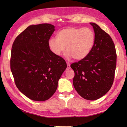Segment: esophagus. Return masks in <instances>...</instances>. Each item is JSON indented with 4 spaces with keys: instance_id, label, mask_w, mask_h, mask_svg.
<instances>
[{
    "instance_id": "obj_1",
    "label": "esophagus",
    "mask_w": 127,
    "mask_h": 127,
    "mask_svg": "<svg viewBox=\"0 0 127 127\" xmlns=\"http://www.w3.org/2000/svg\"><path fill=\"white\" fill-rule=\"evenodd\" d=\"M67 63V68H66V70H69L70 69V64L69 63V62H66Z\"/></svg>"
}]
</instances>
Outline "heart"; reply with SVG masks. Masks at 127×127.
Returning <instances> with one entry per match:
<instances>
[{
    "instance_id": "obj_1",
    "label": "heart",
    "mask_w": 127,
    "mask_h": 127,
    "mask_svg": "<svg viewBox=\"0 0 127 127\" xmlns=\"http://www.w3.org/2000/svg\"><path fill=\"white\" fill-rule=\"evenodd\" d=\"M95 34L90 28L69 27L59 32L57 37L48 40V47L53 54L60 56L66 49L68 58L81 60L90 53L95 41Z\"/></svg>"
}]
</instances>
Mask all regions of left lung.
Listing matches in <instances>:
<instances>
[{
    "mask_svg": "<svg viewBox=\"0 0 127 127\" xmlns=\"http://www.w3.org/2000/svg\"><path fill=\"white\" fill-rule=\"evenodd\" d=\"M95 41L89 55L70 65L75 76L73 85L79 95L88 100L104 95L112 87L116 67L117 55L111 36L94 23H90Z\"/></svg>",
    "mask_w": 127,
    "mask_h": 127,
    "instance_id": "8db88e82",
    "label": "left lung"
}]
</instances>
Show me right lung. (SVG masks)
<instances>
[{"label": "right lung", "instance_id": "1", "mask_svg": "<svg viewBox=\"0 0 127 127\" xmlns=\"http://www.w3.org/2000/svg\"><path fill=\"white\" fill-rule=\"evenodd\" d=\"M55 31V26L48 23L29 26L12 44L10 68L16 86L33 100L50 99L67 67L65 60L48 47Z\"/></svg>", "mask_w": 127, "mask_h": 127}]
</instances>
